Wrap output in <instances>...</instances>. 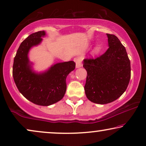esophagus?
<instances>
[{
  "label": "esophagus",
  "mask_w": 146,
  "mask_h": 146,
  "mask_svg": "<svg viewBox=\"0 0 146 146\" xmlns=\"http://www.w3.org/2000/svg\"><path fill=\"white\" fill-rule=\"evenodd\" d=\"M82 58L80 57H77L74 58V61L76 62V68H80L82 66Z\"/></svg>",
  "instance_id": "obj_1"
}]
</instances>
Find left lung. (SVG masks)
Instances as JSON below:
<instances>
[{"mask_svg": "<svg viewBox=\"0 0 146 146\" xmlns=\"http://www.w3.org/2000/svg\"><path fill=\"white\" fill-rule=\"evenodd\" d=\"M109 48L96 58L84 60L86 70V95L94 103L105 104L120 97L131 77L130 61L125 47L116 36L106 34Z\"/></svg>", "mask_w": 146, "mask_h": 146, "instance_id": "1", "label": "left lung"}]
</instances>
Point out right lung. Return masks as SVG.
<instances>
[{"label": "right lung", "instance_id": "add662e5", "mask_svg": "<svg viewBox=\"0 0 146 146\" xmlns=\"http://www.w3.org/2000/svg\"><path fill=\"white\" fill-rule=\"evenodd\" d=\"M44 31L31 34L21 44L14 59L13 76L20 92L35 104L49 106L62 99L66 90V79L75 69L74 61L56 64L47 72L32 71L28 58L29 50L40 43Z\"/></svg>", "mask_w": 146, "mask_h": 146}]
</instances>
